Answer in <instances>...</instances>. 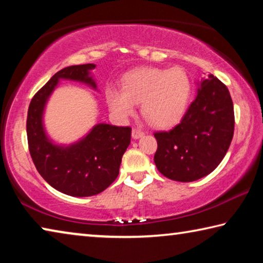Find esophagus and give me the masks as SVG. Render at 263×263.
Segmentation results:
<instances>
[{
	"mask_svg": "<svg viewBox=\"0 0 263 263\" xmlns=\"http://www.w3.org/2000/svg\"><path fill=\"white\" fill-rule=\"evenodd\" d=\"M144 135H145L144 131L139 130V128H133V130H132V138H133V139H139V138L142 137Z\"/></svg>",
	"mask_w": 263,
	"mask_h": 263,
	"instance_id": "esophagus-1",
	"label": "esophagus"
}]
</instances>
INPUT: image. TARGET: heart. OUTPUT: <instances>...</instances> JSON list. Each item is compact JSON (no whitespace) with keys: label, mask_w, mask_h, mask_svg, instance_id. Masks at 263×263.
<instances>
[{"label":"heart","mask_w":263,"mask_h":263,"mask_svg":"<svg viewBox=\"0 0 263 263\" xmlns=\"http://www.w3.org/2000/svg\"><path fill=\"white\" fill-rule=\"evenodd\" d=\"M122 87L109 86L105 90L106 103L121 119L135 115L141 102V112L152 125L169 127L188 109L191 83L183 68H136L124 75Z\"/></svg>","instance_id":"1"}]
</instances>
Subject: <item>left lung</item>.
Here are the masks:
<instances>
[{
  "instance_id": "8db88e82",
  "label": "left lung",
  "mask_w": 263,
  "mask_h": 263,
  "mask_svg": "<svg viewBox=\"0 0 263 263\" xmlns=\"http://www.w3.org/2000/svg\"><path fill=\"white\" fill-rule=\"evenodd\" d=\"M197 84V95L182 121L172 130L154 133L155 166L179 182L199 180L215 171L233 138L234 110L228 87L212 74Z\"/></svg>"
}]
</instances>
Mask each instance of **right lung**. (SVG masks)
Returning <instances> with one entry per match:
<instances>
[{
  "label": "right lung",
  "instance_id": "obj_1",
  "mask_svg": "<svg viewBox=\"0 0 263 263\" xmlns=\"http://www.w3.org/2000/svg\"><path fill=\"white\" fill-rule=\"evenodd\" d=\"M94 64L69 66L51 78L31 100L26 119L29 151L35 168L48 184L62 194L88 197L102 193L119 174L123 154L131 142V127L100 123L70 145L55 144L44 126V111L60 80L97 89Z\"/></svg>",
  "mask_w": 263,
  "mask_h": 263
}]
</instances>
